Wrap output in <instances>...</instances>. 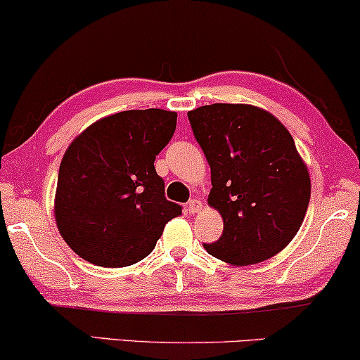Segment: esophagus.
I'll use <instances>...</instances> for the list:
<instances>
[{
	"instance_id": "esophagus-1",
	"label": "esophagus",
	"mask_w": 360,
	"mask_h": 360,
	"mask_svg": "<svg viewBox=\"0 0 360 360\" xmlns=\"http://www.w3.org/2000/svg\"><path fill=\"white\" fill-rule=\"evenodd\" d=\"M202 202H200V200H191V202L188 203V213H191V214H195V213H198L200 210H202Z\"/></svg>"
}]
</instances>
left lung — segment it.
<instances>
[{
	"instance_id": "left-lung-1",
	"label": "left lung",
	"mask_w": 360,
	"mask_h": 360,
	"mask_svg": "<svg viewBox=\"0 0 360 360\" xmlns=\"http://www.w3.org/2000/svg\"><path fill=\"white\" fill-rule=\"evenodd\" d=\"M188 120L212 170L208 205L223 218L220 240L205 250L233 266L273 258L300 231L311 198L291 134L250 104L202 105Z\"/></svg>"
}]
</instances>
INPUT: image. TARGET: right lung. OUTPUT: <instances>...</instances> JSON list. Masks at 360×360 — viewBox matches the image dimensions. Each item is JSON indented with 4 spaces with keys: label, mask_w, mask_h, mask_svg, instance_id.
I'll list each match as a JSON object with an SVG mask.
<instances>
[{
    "label": "right lung",
    "mask_w": 360,
    "mask_h": 360,
    "mask_svg": "<svg viewBox=\"0 0 360 360\" xmlns=\"http://www.w3.org/2000/svg\"><path fill=\"white\" fill-rule=\"evenodd\" d=\"M175 127L176 112L124 110L72 140L59 167L54 218L74 253L104 268L152 253L167 223L181 214L153 167Z\"/></svg>",
    "instance_id": "1"
}]
</instances>
